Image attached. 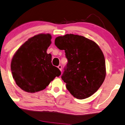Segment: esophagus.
<instances>
[{
	"label": "esophagus",
	"instance_id": "esophagus-1",
	"mask_svg": "<svg viewBox=\"0 0 125 125\" xmlns=\"http://www.w3.org/2000/svg\"><path fill=\"white\" fill-rule=\"evenodd\" d=\"M57 68H58L59 69H60V70L61 71V69H62V66H61V65H59L58 66H57Z\"/></svg>",
	"mask_w": 125,
	"mask_h": 125
}]
</instances>
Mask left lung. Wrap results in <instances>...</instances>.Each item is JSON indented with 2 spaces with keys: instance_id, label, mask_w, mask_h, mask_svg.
Listing matches in <instances>:
<instances>
[{
  "instance_id": "obj_1",
  "label": "left lung",
  "mask_w": 125,
  "mask_h": 125,
  "mask_svg": "<svg viewBox=\"0 0 125 125\" xmlns=\"http://www.w3.org/2000/svg\"><path fill=\"white\" fill-rule=\"evenodd\" d=\"M55 44L65 50L68 62L61 78L71 94L79 99L98 91L106 74L104 56L99 46L84 36L66 34L55 38Z\"/></svg>"
}]
</instances>
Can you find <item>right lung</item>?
Instances as JSON below:
<instances>
[{"mask_svg":"<svg viewBox=\"0 0 125 125\" xmlns=\"http://www.w3.org/2000/svg\"><path fill=\"white\" fill-rule=\"evenodd\" d=\"M52 38L49 33L31 37L17 50L11 59V74L16 83L23 91L35 93L45 89L61 72L51 63L47 53Z\"/></svg>","mask_w":125,"mask_h":125,"instance_id":"right-lung-1","label":"right lung"}]
</instances>
